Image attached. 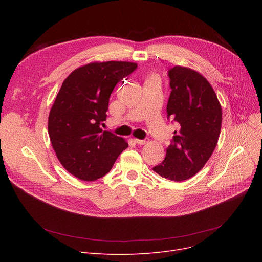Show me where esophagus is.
Segmentation results:
<instances>
[{"label":"esophagus","instance_id":"obj_1","mask_svg":"<svg viewBox=\"0 0 262 262\" xmlns=\"http://www.w3.org/2000/svg\"><path fill=\"white\" fill-rule=\"evenodd\" d=\"M134 142H135L136 144L143 145V144L147 143V139H143V140H141V139H134Z\"/></svg>","mask_w":262,"mask_h":262}]
</instances>
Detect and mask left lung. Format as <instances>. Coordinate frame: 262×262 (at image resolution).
<instances>
[{"instance_id":"left-lung-1","label":"left lung","mask_w":262,"mask_h":262,"mask_svg":"<svg viewBox=\"0 0 262 262\" xmlns=\"http://www.w3.org/2000/svg\"><path fill=\"white\" fill-rule=\"evenodd\" d=\"M168 76L167 114L178 129L166 158L153 170L170 181L183 182L194 176L212 155L221 132L222 109L208 80L196 71L175 66Z\"/></svg>"}]
</instances>
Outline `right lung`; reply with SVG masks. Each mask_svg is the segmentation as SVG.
<instances>
[{
    "label": "right lung",
    "mask_w": 262,
    "mask_h": 262,
    "mask_svg": "<svg viewBox=\"0 0 262 262\" xmlns=\"http://www.w3.org/2000/svg\"><path fill=\"white\" fill-rule=\"evenodd\" d=\"M126 61L93 62L69 75L49 116V135L63 168L82 181L93 182L112 170L128 146L121 137L103 130L110 94L137 69Z\"/></svg>",
    "instance_id": "obj_1"
}]
</instances>
